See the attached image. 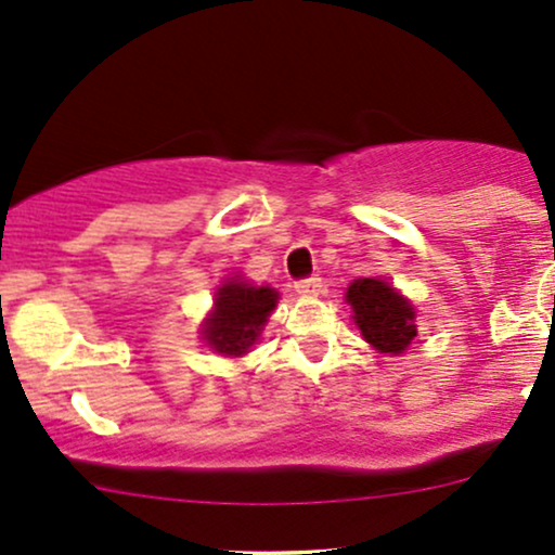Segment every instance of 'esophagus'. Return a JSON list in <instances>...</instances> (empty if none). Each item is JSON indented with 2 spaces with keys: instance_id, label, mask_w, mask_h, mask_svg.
<instances>
[{
  "instance_id": "esophagus-1",
  "label": "esophagus",
  "mask_w": 555,
  "mask_h": 555,
  "mask_svg": "<svg viewBox=\"0 0 555 555\" xmlns=\"http://www.w3.org/2000/svg\"><path fill=\"white\" fill-rule=\"evenodd\" d=\"M294 288H296L298 296H317V294H320V288H322V280L317 278V275L304 278V280H296Z\"/></svg>"
}]
</instances>
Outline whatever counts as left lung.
I'll list each match as a JSON object with an SVG mask.
<instances>
[{
	"mask_svg": "<svg viewBox=\"0 0 555 555\" xmlns=\"http://www.w3.org/2000/svg\"><path fill=\"white\" fill-rule=\"evenodd\" d=\"M346 301L351 304L353 320L377 351L401 353L414 340L416 325L412 304L390 288L385 280L359 278L348 285Z\"/></svg>",
	"mask_w": 555,
	"mask_h": 555,
	"instance_id": "obj_1",
	"label": "left lung"
}]
</instances>
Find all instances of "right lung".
<instances>
[{
  "instance_id": "right-lung-1",
  "label": "right lung",
  "mask_w": 555,
  "mask_h": 555,
  "mask_svg": "<svg viewBox=\"0 0 555 555\" xmlns=\"http://www.w3.org/2000/svg\"><path fill=\"white\" fill-rule=\"evenodd\" d=\"M278 294L272 288L230 280L217 291L215 311H211L204 338L215 351L228 357H241L257 340L261 325L275 309Z\"/></svg>"
}]
</instances>
